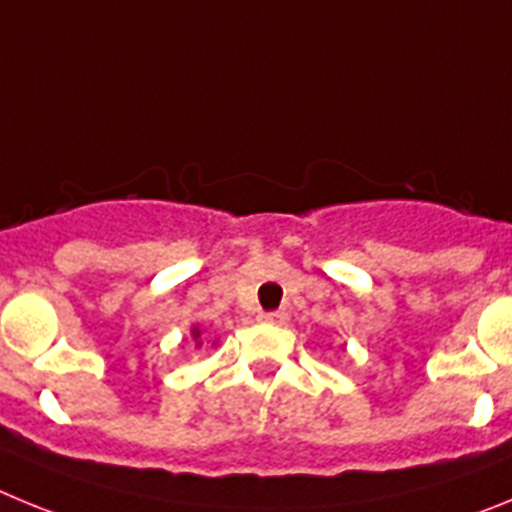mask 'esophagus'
<instances>
[{
    "instance_id": "esophagus-1",
    "label": "esophagus",
    "mask_w": 512,
    "mask_h": 512,
    "mask_svg": "<svg viewBox=\"0 0 512 512\" xmlns=\"http://www.w3.org/2000/svg\"><path fill=\"white\" fill-rule=\"evenodd\" d=\"M261 320L269 325H287L289 323V315L284 310H277V312H264L261 315Z\"/></svg>"
}]
</instances>
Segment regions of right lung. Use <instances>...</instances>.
Returning <instances> with one entry per match:
<instances>
[{
	"label": "right lung",
	"mask_w": 512,
	"mask_h": 512,
	"mask_svg": "<svg viewBox=\"0 0 512 512\" xmlns=\"http://www.w3.org/2000/svg\"><path fill=\"white\" fill-rule=\"evenodd\" d=\"M192 341L197 348L205 346V330H202V325H192ZM215 343L217 341H212V346H215Z\"/></svg>",
	"instance_id": "add662e5"
}]
</instances>
